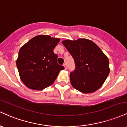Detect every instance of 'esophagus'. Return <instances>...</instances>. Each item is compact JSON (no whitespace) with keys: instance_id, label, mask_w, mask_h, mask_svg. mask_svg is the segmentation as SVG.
Masks as SVG:
<instances>
[{"instance_id":"obj_1","label":"esophagus","mask_w":127,"mask_h":127,"mask_svg":"<svg viewBox=\"0 0 127 127\" xmlns=\"http://www.w3.org/2000/svg\"><path fill=\"white\" fill-rule=\"evenodd\" d=\"M64 68H65V70H67V64H64Z\"/></svg>"}]
</instances>
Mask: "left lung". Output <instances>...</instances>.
Segmentation results:
<instances>
[{
    "label": "left lung",
    "mask_w": 127,
    "mask_h": 127,
    "mask_svg": "<svg viewBox=\"0 0 127 127\" xmlns=\"http://www.w3.org/2000/svg\"><path fill=\"white\" fill-rule=\"evenodd\" d=\"M73 58L75 69L70 74L73 87L82 93H91L101 87L108 76V58L94 42L87 39L62 42Z\"/></svg>",
    "instance_id": "8db88e82"
}]
</instances>
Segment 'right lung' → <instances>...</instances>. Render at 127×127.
Masks as SVG:
<instances>
[{
	"label": "right lung",
	"instance_id": "obj_1",
	"mask_svg": "<svg viewBox=\"0 0 127 127\" xmlns=\"http://www.w3.org/2000/svg\"><path fill=\"white\" fill-rule=\"evenodd\" d=\"M59 38L38 35L20 48L17 67L22 82L28 88L42 90L54 82L60 71L64 67L57 62L58 55L54 49Z\"/></svg>",
	"mask_w": 127,
	"mask_h": 127
}]
</instances>
